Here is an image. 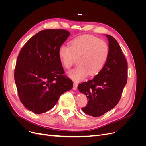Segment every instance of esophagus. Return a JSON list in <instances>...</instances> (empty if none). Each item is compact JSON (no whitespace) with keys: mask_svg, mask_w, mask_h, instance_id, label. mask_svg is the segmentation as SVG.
<instances>
[{"mask_svg":"<svg viewBox=\"0 0 146 146\" xmlns=\"http://www.w3.org/2000/svg\"><path fill=\"white\" fill-rule=\"evenodd\" d=\"M77 87H78V85H77V84L76 83L74 82V86H73L72 89H73L74 90H77Z\"/></svg>","mask_w":146,"mask_h":146,"instance_id":"obj_1","label":"esophagus"}]
</instances>
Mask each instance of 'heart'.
I'll use <instances>...</instances> for the list:
<instances>
[{"mask_svg": "<svg viewBox=\"0 0 146 146\" xmlns=\"http://www.w3.org/2000/svg\"><path fill=\"white\" fill-rule=\"evenodd\" d=\"M110 54L107 42L92 35H83L73 39L70 46L61 45L58 56L61 63L70 69L77 58L78 66L70 70L68 76L74 81L83 80L88 76L98 74L104 67Z\"/></svg>", "mask_w": 146, "mask_h": 146, "instance_id": "b5f03b06", "label": "heart"}]
</instances>
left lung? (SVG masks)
<instances>
[{"label": "left lung", "mask_w": 146, "mask_h": 146, "mask_svg": "<svg viewBox=\"0 0 146 146\" xmlns=\"http://www.w3.org/2000/svg\"><path fill=\"white\" fill-rule=\"evenodd\" d=\"M110 54L101 71L78 88L88 98V104L82 108L86 114L99 117L113 109L120 100L127 80V62L120 46L112 36L106 35Z\"/></svg>", "instance_id": "left-lung-1"}]
</instances>
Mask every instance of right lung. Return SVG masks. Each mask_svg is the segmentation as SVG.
Wrapping results in <instances>:
<instances>
[{
	"mask_svg": "<svg viewBox=\"0 0 146 146\" xmlns=\"http://www.w3.org/2000/svg\"><path fill=\"white\" fill-rule=\"evenodd\" d=\"M70 35L63 29H46L25 44L17 56L15 80L19 99L35 114L48 111L73 86L64 75L58 48Z\"/></svg>",
	"mask_w": 146,
	"mask_h": 146,
	"instance_id": "obj_1",
	"label": "right lung"
}]
</instances>
